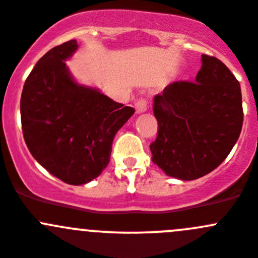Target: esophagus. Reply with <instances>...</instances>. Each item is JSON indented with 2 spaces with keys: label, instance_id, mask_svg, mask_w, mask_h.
Wrapping results in <instances>:
<instances>
[{
  "label": "esophagus",
  "instance_id": "34e87169",
  "mask_svg": "<svg viewBox=\"0 0 258 258\" xmlns=\"http://www.w3.org/2000/svg\"><path fill=\"white\" fill-rule=\"evenodd\" d=\"M135 108H136L137 113L146 112V110H148V102H146V99L141 98V99H139L135 103Z\"/></svg>",
  "mask_w": 258,
  "mask_h": 258
}]
</instances>
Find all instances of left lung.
Masks as SVG:
<instances>
[{
  "instance_id": "left-lung-1",
  "label": "left lung",
  "mask_w": 258,
  "mask_h": 258,
  "mask_svg": "<svg viewBox=\"0 0 258 258\" xmlns=\"http://www.w3.org/2000/svg\"><path fill=\"white\" fill-rule=\"evenodd\" d=\"M158 135L151 159L182 180L209 174L225 160L242 131L239 81L220 59L202 54L195 81H174L154 96Z\"/></svg>"
}]
</instances>
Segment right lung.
<instances>
[{
    "instance_id": "right-lung-1",
    "label": "right lung",
    "mask_w": 258,
    "mask_h": 258,
    "mask_svg": "<svg viewBox=\"0 0 258 258\" xmlns=\"http://www.w3.org/2000/svg\"><path fill=\"white\" fill-rule=\"evenodd\" d=\"M75 39L48 50L31 70L20 100L24 140L31 155L64 183H88L109 163L112 143L135 113L95 89L78 85L64 59Z\"/></svg>"
}]
</instances>
